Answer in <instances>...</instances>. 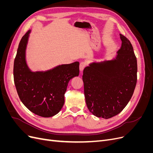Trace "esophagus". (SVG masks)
I'll return each instance as SVG.
<instances>
[{
	"instance_id": "obj_1",
	"label": "esophagus",
	"mask_w": 153,
	"mask_h": 153,
	"mask_svg": "<svg viewBox=\"0 0 153 153\" xmlns=\"http://www.w3.org/2000/svg\"><path fill=\"white\" fill-rule=\"evenodd\" d=\"M86 63L84 62H80V71H82L83 70H84V69L85 68V67L86 66Z\"/></svg>"
}]
</instances>
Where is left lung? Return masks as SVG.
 <instances>
[{"label": "left lung", "mask_w": 153, "mask_h": 153, "mask_svg": "<svg viewBox=\"0 0 153 153\" xmlns=\"http://www.w3.org/2000/svg\"><path fill=\"white\" fill-rule=\"evenodd\" d=\"M121 48L115 59L85 68L82 79L87 108L95 116L119 114L133 96L137 80V61L130 41L120 34Z\"/></svg>", "instance_id": "left-lung-1"}]
</instances>
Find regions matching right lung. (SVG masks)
<instances>
[{"instance_id": "add662e5", "label": "right lung", "mask_w": 153, "mask_h": 153, "mask_svg": "<svg viewBox=\"0 0 153 153\" xmlns=\"http://www.w3.org/2000/svg\"><path fill=\"white\" fill-rule=\"evenodd\" d=\"M30 32H26L18 45L14 61V82L18 96L27 108L41 117H52L62 108L69 80L79 75V62L62 64L45 72H32L25 61Z\"/></svg>"}]
</instances>
